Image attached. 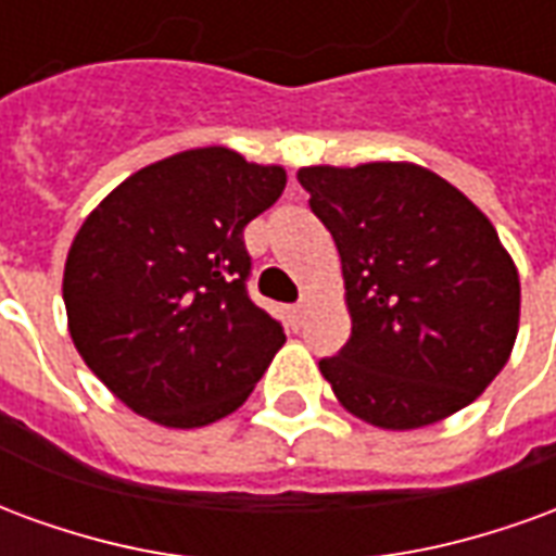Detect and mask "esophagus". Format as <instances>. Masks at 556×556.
Here are the masks:
<instances>
[{
    "label": "esophagus",
    "instance_id": "esophagus-1",
    "mask_svg": "<svg viewBox=\"0 0 556 556\" xmlns=\"http://www.w3.org/2000/svg\"><path fill=\"white\" fill-rule=\"evenodd\" d=\"M303 318H306V301L294 303V306H291V321H294V327H301Z\"/></svg>",
    "mask_w": 556,
    "mask_h": 556
}]
</instances>
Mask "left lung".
I'll list each match as a JSON object with an SVG mask.
<instances>
[{
	"instance_id": "1",
	"label": "left lung",
	"mask_w": 556,
	"mask_h": 556,
	"mask_svg": "<svg viewBox=\"0 0 556 556\" xmlns=\"http://www.w3.org/2000/svg\"><path fill=\"white\" fill-rule=\"evenodd\" d=\"M333 235L351 337L318 369L354 417L419 429L470 405L518 333L521 286L489 217L414 163L298 172Z\"/></svg>"
}]
</instances>
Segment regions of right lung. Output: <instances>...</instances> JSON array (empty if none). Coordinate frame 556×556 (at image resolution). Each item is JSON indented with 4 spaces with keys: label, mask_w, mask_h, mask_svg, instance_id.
Instances as JSON below:
<instances>
[{
    "label": "right lung",
    "mask_w": 556,
    "mask_h": 556,
    "mask_svg": "<svg viewBox=\"0 0 556 556\" xmlns=\"http://www.w3.org/2000/svg\"><path fill=\"white\" fill-rule=\"evenodd\" d=\"M282 190L279 166L193 148L130 175L83 223L62 282L71 339L127 408L195 429L253 393L286 330L250 298L243 229Z\"/></svg>",
    "instance_id": "add662e5"
}]
</instances>
